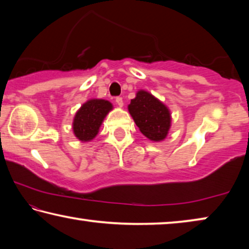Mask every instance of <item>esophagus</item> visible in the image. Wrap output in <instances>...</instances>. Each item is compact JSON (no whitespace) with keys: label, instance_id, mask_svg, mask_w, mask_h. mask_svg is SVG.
Returning <instances> with one entry per match:
<instances>
[{"label":"esophagus","instance_id":"34e87169","mask_svg":"<svg viewBox=\"0 0 249 249\" xmlns=\"http://www.w3.org/2000/svg\"><path fill=\"white\" fill-rule=\"evenodd\" d=\"M115 102H116L117 105H119L120 107H123V105H124L123 99H122V98H116V99H115Z\"/></svg>","mask_w":249,"mask_h":249}]
</instances>
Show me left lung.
<instances>
[{
    "instance_id": "8db88e82",
    "label": "left lung",
    "mask_w": 249,
    "mask_h": 249,
    "mask_svg": "<svg viewBox=\"0 0 249 249\" xmlns=\"http://www.w3.org/2000/svg\"><path fill=\"white\" fill-rule=\"evenodd\" d=\"M128 112L141 133L151 142L166 140L171 127V112L167 105L146 90H138L130 100Z\"/></svg>"
}]
</instances>
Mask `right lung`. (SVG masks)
Wrapping results in <instances>:
<instances>
[{
    "label": "right lung",
    "instance_id": "obj_1",
    "mask_svg": "<svg viewBox=\"0 0 249 249\" xmlns=\"http://www.w3.org/2000/svg\"><path fill=\"white\" fill-rule=\"evenodd\" d=\"M113 109V104L107 100L90 99L75 112L72 121V132L80 142L93 141L99 134L101 125Z\"/></svg>",
    "mask_w": 249,
    "mask_h": 249
}]
</instances>
